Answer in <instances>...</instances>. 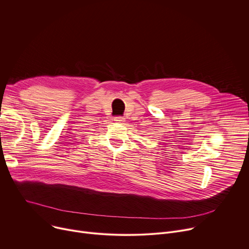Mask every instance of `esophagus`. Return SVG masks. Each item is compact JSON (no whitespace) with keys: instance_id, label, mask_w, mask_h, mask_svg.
<instances>
[{"instance_id":"34e87169","label":"esophagus","mask_w":249,"mask_h":249,"mask_svg":"<svg viewBox=\"0 0 249 249\" xmlns=\"http://www.w3.org/2000/svg\"><path fill=\"white\" fill-rule=\"evenodd\" d=\"M113 121H114L115 123L122 124V123H124V116H115V118L113 119Z\"/></svg>"}]
</instances>
